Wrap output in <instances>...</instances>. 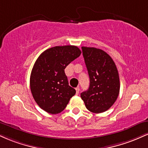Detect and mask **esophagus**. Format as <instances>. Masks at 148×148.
Segmentation results:
<instances>
[{"label":"esophagus","instance_id":"obj_1","mask_svg":"<svg viewBox=\"0 0 148 148\" xmlns=\"http://www.w3.org/2000/svg\"><path fill=\"white\" fill-rule=\"evenodd\" d=\"M79 90H80V88L79 87L76 88V95H78L79 93Z\"/></svg>","mask_w":148,"mask_h":148}]
</instances>
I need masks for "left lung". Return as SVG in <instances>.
Segmentation results:
<instances>
[{
  "label": "left lung",
  "instance_id": "obj_1",
  "mask_svg": "<svg viewBox=\"0 0 148 148\" xmlns=\"http://www.w3.org/2000/svg\"><path fill=\"white\" fill-rule=\"evenodd\" d=\"M90 77L88 90L81 93L88 111L100 113L113 106L120 92L116 65L107 53L94 47H81Z\"/></svg>",
  "mask_w": 148,
  "mask_h": 148
}]
</instances>
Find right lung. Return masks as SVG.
I'll list each match as a JSON object with an SVG mask.
<instances>
[{
  "mask_svg": "<svg viewBox=\"0 0 148 148\" xmlns=\"http://www.w3.org/2000/svg\"><path fill=\"white\" fill-rule=\"evenodd\" d=\"M81 53L76 46H57L42 53L35 61L30 78V90L44 111L60 113L76 94L75 89L69 86L64 69Z\"/></svg>",
  "mask_w": 148,
  "mask_h": 148,
  "instance_id": "obj_1",
  "label": "right lung"
}]
</instances>
